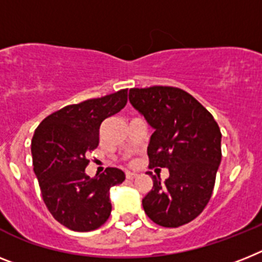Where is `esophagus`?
I'll return each mask as SVG.
<instances>
[{"instance_id":"34e87169","label":"esophagus","mask_w":262,"mask_h":262,"mask_svg":"<svg viewBox=\"0 0 262 262\" xmlns=\"http://www.w3.org/2000/svg\"><path fill=\"white\" fill-rule=\"evenodd\" d=\"M136 176H137V174H136V173H133V172H126V173H125V177H126L127 180H133L136 177Z\"/></svg>"}]
</instances>
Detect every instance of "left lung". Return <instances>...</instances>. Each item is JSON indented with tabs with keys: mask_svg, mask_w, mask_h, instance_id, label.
Returning a JSON list of instances; mask_svg holds the SVG:
<instances>
[{
	"mask_svg": "<svg viewBox=\"0 0 262 262\" xmlns=\"http://www.w3.org/2000/svg\"><path fill=\"white\" fill-rule=\"evenodd\" d=\"M129 101L155 133L148 146L149 169H169V179L148 172L153 188L142 199L155 224L179 228L208 205L221 162V132L216 120L185 90L174 86L133 88Z\"/></svg>",
	"mask_w": 262,
	"mask_h": 262,
	"instance_id": "left-lung-1",
	"label": "left lung"
}]
</instances>
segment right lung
I'll return each instance as SVG.
<instances>
[{
	"label": "right lung",
	"instance_id": "1",
	"mask_svg": "<svg viewBox=\"0 0 262 262\" xmlns=\"http://www.w3.org/2000/svg\"><path fill=\"white\" fill-rule=\"evenodd\" d=\"M127 89L54 112L37 126L32 138L33 169L46 208L76 232H89L106 223L112 212L109 190L125 180L121 169L106 168L88 177L86 155L98 146L102 121L126 105Z\"/></svg>",
	"mask_w": 262,
	"mask_h": 262
}]
</instances>
